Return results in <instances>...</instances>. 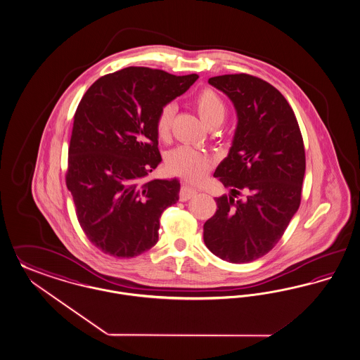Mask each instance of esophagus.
I'll return each instance as SVG.
<instances>
[{"label":"esophagus","mask_w":360,"mask_h":360,"mask_svg":"<svg viewBox=\"0 0 360 360\" xmlns=\"http://www.w3.org/2000/svg\"><path fill=\"white\" fill-rule=\"evenodd\" d=\"M198 191L194 188V187L188 186V185H184L182 188H181V193H179V198L182 202H185V200H188L190 198H193L195 194H197Z\"/></svg>","instance_id":"1"}]
</instances>
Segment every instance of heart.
Listing matches in <instances>:
<instances>
[{
	"instance_id": "obj_1",
	"label": "heart",
	"mask_w": 360,
	"mask_h": 360,
	"mask_svg": "<svg viewBox=\"0 0 360 360\" xmlns=\"http://www.w3.org/2000/svg\"><path fill=\"white\" fill-rule=\"evenodd\" d=\"M194 103L203 124L207 126H219L222 124L226 115V105L218 93L211 89H205L195 97ZM174 112L175 106L173 103L165 105L158 112L155 120V130L160 138L169 136ZM166 167L169 172L181 175L188 181H199L210 170L211 160L206 153L200 150L190 146H179L167 154Z\"/></svg>"
}]
</instances>
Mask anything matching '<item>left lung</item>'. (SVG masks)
I'll return each instance as SVG.
<instances>
[{
	"label": "left lung",
	"instance_id": "obj_1",
	"mask_svg": "<svg viewBox=\"0 0 360 360\" xmlns=\"http://www.w3.org/2000/svg\"><path fill=\"white\" fill-rule=\"evenodd\" d=\"M209 84L233 102L238 122L214 173L230 195L215 198L218 209L203 224V240L221 259L248 263L278 243L299 209L303 138L291 106L269 82L242 73L212 77Z\"/></svg>",
	"mask_w": 360,
	"mask_h": 360
}]
</instances>
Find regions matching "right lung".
Returning <instances> with one entry per match:
<instances>
[{"instance_id": "add662e5", "label": "right lung", "mask_w": 360, "mask_h": 360, "mask_svg": "<svg viewBox=\"0 0 360 360\" xmlns=\"http://www.w3.org/2000/svg\"><path fill=\"white\" fill-rule=\"evenodd\" d=\"M197 79L131 66L101 77L81 99L66 186L82 230L103 252L131 258L158 242L162 212L178 202L181 184L143 182L162 161L155 120Z\"/></svg>"}]
</instances>
